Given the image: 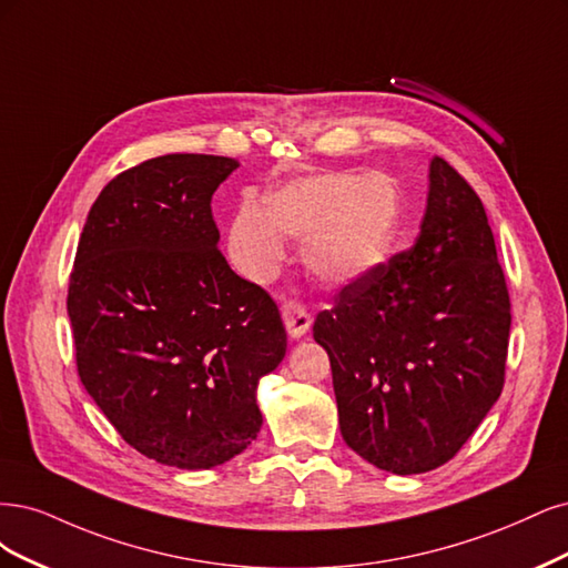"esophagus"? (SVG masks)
I'll use <instances>...</instances> for the list:
<instances>
[{"instance_id":"obj_1","label":"esophagus","mask_w":568,"mask_h":568,"mask_svg":"<svg viewBox=\"0 0 568 568\" xmlns=\"http://www.w3.org/2000/svg\"><path fill=\"white\" fill-rule=\"evenodd\" d=\"M281 311H283V321H285V327L287 333L292 337H302L308 327H311V316L308 311L297 302V300H285L281 304Z\"/></svg>"}]
</instances>
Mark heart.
Here are the masks:
<instances>
[{
	"label": "heart",
	"mask_w": 568,
	"mask_h": 568,
	"mask_svg": "<svg viewBox=\"0 0 568 568\" xmlns=\"http://www.w3.org/2000/svg\"><path fill=\"white\" fill-rule=\"evenodd\" d=\"M400 224V195L387 176L321 172L292 181L266 207L237 210L229 250L235 266L266 278L285 257L283 235L304 243V264L321 283L344 285L387 257Z\"/></svg>",
	"instance_id": "heart-1"
}]
</instances>
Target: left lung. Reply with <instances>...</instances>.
I'll return each mask as SVG.
<instances>
[{"label": "left lung", "instance_id": "1", "mask_svg": "<svg viewBox=\"0 0 568 568\" xmlns=\"http://www.w3.org/2000/svg\"><path fill=\"white\" fill-rule=\"evenodd\" d=\"M509 323L481 197L436 155L415 245L346 283L314 321L346 446L392 474L446 465L503 392Z\"/></svg>", "mask_w": 568, "mask_h": 568}]
</instances>
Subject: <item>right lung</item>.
I'll return each mask as SVG.
<instances>
[{"label": "right lung", "mask_w": 568, "mask_h": 568, "mask_svg": "<svg viewBox=\"0 0 568 568\" xmlns=\"http://www.w3.org/2000/svg\"><path fill=\"white\" fill-rule=\"evenodd\" d=\"M233 158L172 153L91 205L68 283L78 375L126 444L210 469L262 429L257 382L287 349L281 311L224 260L212 195Z\"/></svg>", "instance_id": "right-lung-1"}]
</instances>
